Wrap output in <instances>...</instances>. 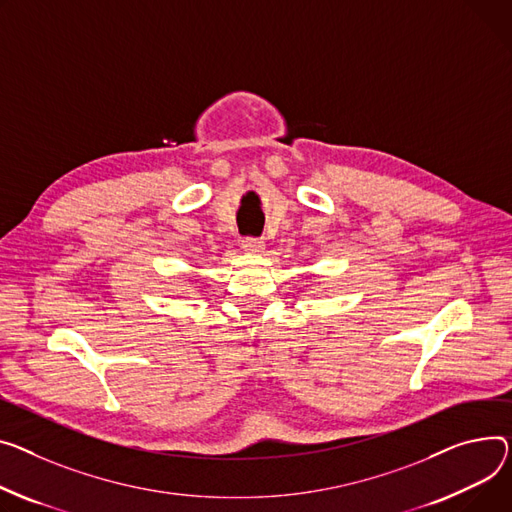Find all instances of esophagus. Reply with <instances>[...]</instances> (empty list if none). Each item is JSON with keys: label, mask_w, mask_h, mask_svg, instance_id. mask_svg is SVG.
Wrapping results in <instances>:
<instances>
[{"label": "esophagus", "mask_w": 512, "mask_h": 512, "mask_svg": "<svg viewBox=\"0 0 512 512\" xmlns=\"http://www.w3.org/2000/svg\"><path fill=\"white\" fill-rule=\"evenodd\" d=\"M241 245H243V249H245L247 253H261V251L265 249V243L261 241V238H253V236L243 238Z\"/></svg>", "instance_id": "1"}]
</instances>
